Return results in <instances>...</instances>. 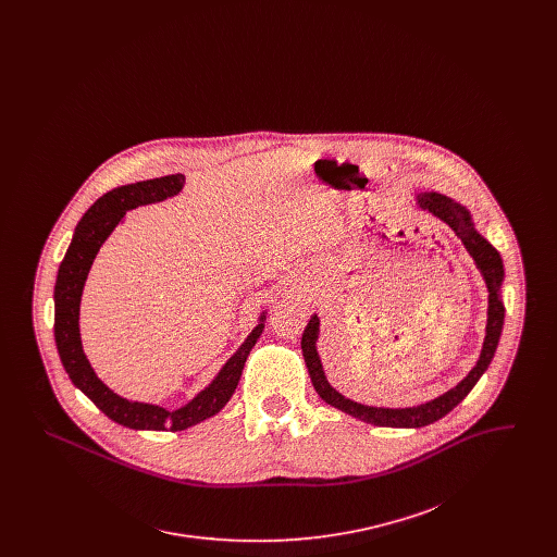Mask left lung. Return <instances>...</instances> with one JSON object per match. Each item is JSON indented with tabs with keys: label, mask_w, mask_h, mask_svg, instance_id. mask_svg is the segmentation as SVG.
I'll use <instances>...</instances> for the list:
<instances>
[{
	"label": "left lung",
	"mask_w": 557,
	"mask_h": 557,
	"mask_svg": "<svg viewBox=\"0 0 557 557\" xmlns=\"http://www.w3.org/2000/svg\"><path fill=\"white\" fill-rule=\"evenodd\" d=\"M418 205H420V209L432 212L434 216L443 219L449 225L450 230L455 232V236L461 239V244L468 248L470 257L476 263L478 271L482 273V277L486 282L488 323H486V338H484L476 368L470 371L455 388H450L449 393H445L443 397L434 398L425 405H420V407H409V409L368 407V405H359V403H352L350 398L343 397L327 384L323 370H321L318 348H315L319 334L318 315L309 319V323L302 332V341H300L309 375H311V382H313L319 397L323 398L327 405L345 411L352 418H359V420L373 425H384V428H422V425L432 424V422L445 418L453 407H457L463 398L468 397V393L476 386L480 375L491 366L497 345H499L502 330H504L505 307L499 298V288L504 282V261H502L499 252L493 248V244H488L478 234L470 212L466 211L461 205H457L455 200H450L443 194H436V191H425L418 196Z\"/></svg>",
	"instance_id": "left-lung-1"
}]
</instances>
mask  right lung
Returning <instances> with one entry per match:
<instances>
[{"label":"right lung","mask_w":557,"mask_h":557,"mask_svg":"<svg viewBox=\"0 0 557 557\" xmlns=\"http://www.w3.org/2000/svg\"><path fill=\"white\" fill-rule=\"evenodd\" d=\"M184 186V175H164L148 182H137L129 186L116 187L112 191L98 198L75 230L73 242L60 263L55 288H53V336L60 361L73 384L94 400V405L107 413L108 418L116 424L127 425L133 430H186L189 425L198 424L214 413H219L225 403L232 398L239 375L244 370L246 357L250 348L259 341L265 323L261 315V323L252 330L246 343L239 346L238 352L219 371V375L205 388L198 397L189 400L186 407L177 411H166L157 405L132 403L127 398L114 395L107 388L94 370L89 368L79 338V302L83 284L87 280L89 267L94 263L102 242L110 236L114 225L123 219V214L150 202L164 200L166 196L177 194Z\"/></svg>","instance_id":"add662e5"}]
</instances>
